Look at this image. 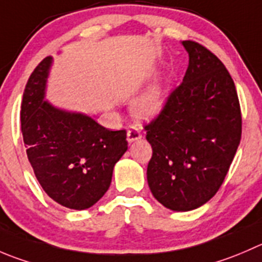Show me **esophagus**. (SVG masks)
<instances>
[{
	"instance_id": "esophagus-1",
	"label": "esophagus",
	"mask_w": 262,
	"mask_h": 262,
	"mask_svg": "<svg viewBox=\"0 0 262 262\" xmlns=\"http://www.w3.org/2000/svg\"><path fill=\"white\" fill-rule=\"evenodd\" d=\"M141 138H142V133L136 128L129 129L128 133H126V141H128L129 143H133L134 141H138V139Z\"/></svg>"
}]
</instances>
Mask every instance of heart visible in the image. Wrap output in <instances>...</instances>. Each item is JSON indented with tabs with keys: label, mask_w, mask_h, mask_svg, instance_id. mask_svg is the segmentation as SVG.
Returning a JSON list of instances; mask_svg holds the SVG:
<instances>
[{
	"label": "heart",
	"mask_w": 262,
	"mask_h": 262,
	"mask_svg": "<svg viewBox=\"0 0 262 262\" xmlns=\"http://www.w3.org/2000/svg\"><path fill=\"white\" fill-rule=\"evenodd\" d=\"M162 106H164V92L161 85L156 84L134 102L133 110L138 118L149 119L157 115Z\"/></svg>",
	"instance_id": "b5f03b06"
}]
</instances>
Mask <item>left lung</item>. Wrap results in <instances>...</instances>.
Wrapping results in <instances>:
<instances>
[{"label": "left lung", "mask_w": 262, "mask_h": 262, "mask_svg": "<svg viewBox=\"0 0 262 262\" xmlns=\"http://www.w3.org/2000/svg\"><path fill=\"white\" fill-rule=\"evenodd\" d=\"M182 45L189 56L183 82L144 125L152 147L148 187L172 211H190L214 197L242 136L239 100L224 63L200 43Z\"/></svg>", "instance_id": "8db88e82"}]
</instances>
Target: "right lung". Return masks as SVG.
Segmentation results:
<instances>
[{"label": "right lung", "instance_id": "add662e5", "mask_svg": "<svg viewBox=\"0 0 262 262\" xmlns=\"http://www.w3.org/2000/svg\"><path fill=\"white\" fill-rule=\"evenodd\" d=\"M51 63V56L43 58L25 85L23 139L43 190L61 206L84 210L107 192L114 166L128 149L126 132L108 130L90 116L46 101Z\"/></svg>", "mask_w": 262, "mask_h": 262}]
</instances>
